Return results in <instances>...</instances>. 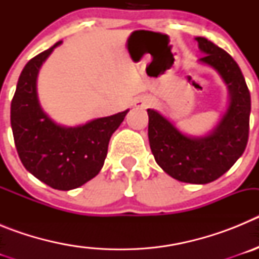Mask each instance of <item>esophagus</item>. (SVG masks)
<instances>
[{"mask_svg":"<svg viewBox=\"0 0 259 259\" xmlns=\"http://www.w3.org/2000/svg\"><path fill=\"white\" fill-rule=\"evenodd\" d=\"M150 105V100L148 97H140L135 100V106L140 107V109H146Z\"/></svg>","mask_w":259,"mask_h":259,"instance_id":"34e87169","label":"esophagus"}]
</instances>
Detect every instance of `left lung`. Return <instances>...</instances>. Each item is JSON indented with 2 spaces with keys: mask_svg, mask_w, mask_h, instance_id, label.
Returning <instances> with one entry per match:
<instances>
[{
  "mask_svg": "<svg viewBox=\"0 0 259 259\" xmlns=\"http://www.w3.org/2000/svg\"><path fill=\"white\" fill-rule=\"evenodd\" d=\"M205 54L201 63L210 66L223 79L230 101L218 124L205 136H188L162 114L148 109L150 149L166 174L191 184H207L227 172L248 144L250 93L239 65L227 52L205 37H196Z\"/></svg>",
  "mask_w": 259,
  "mask_h": 259,
  "instance_id": "obj_1",
  "label": "left lung"
}]
</instances>
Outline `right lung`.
Wrapping results in <instances>:
<instances>
[{
    "mask_svg": "<svg viewBox=\"0 0 259 259\" xmlns=\"http://www.w3.org/2000/svg\"><path fill=\"white\" fill-rule=\"evenodd\" d=\"M62 41L40 53L24 66L11 101L10 120L18 154L26 170L58 191L79 188L104 166L110 137L128 110L66 127L49 118L37 97L41 66Z\"/></svg>",
    "mask_w": 259,
    "mask_h": 259,
    "instance_id": "1",
    "label": "right lung"
}]
</instances>
